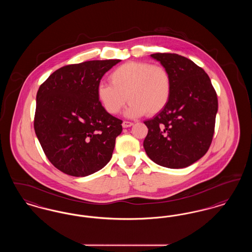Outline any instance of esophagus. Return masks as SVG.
<instances>
[{
	"mask_svg": "<svg viewBox=\"0 0 252 252\" xmlns=\"http://www.w3.org/2000/svg\"><path fill=\"white\" fill-rule=\"evenodd\" d=\"M134 124L132 123V122H129V121H124L123 122V127H129V126H132Z\"/></svg>",
	"mask_w": 252,
	"mask_h": 252,
	"instance_id": "34e87169",
	"label": "esophagus"
}]
</instances>
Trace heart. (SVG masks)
Masks as SVG:
<instances>
[{
  "instance_id": "obj_1",
  "label": "heart",
  "mask_w": 252,
  "mask_h": 252,
  "mask_svg": "<svg viewBox=\"0 0 252 252\" xmlns=\"http://www.w3.org/2000/svg\"><path fill=\"white\" fill-rule=\"evenodd\" d=\"M108 79L110 84L98 85L97 97L112 115L118 114L128 99V116H152L166 107L171 96V75L161 65L128 61L110 72Z\"/></svg>"
}]
</instances>
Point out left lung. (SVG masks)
I'll list each match as a JSON object with an SVG mask.
<instances>
[{
	"label": "left lung",
	"instance_id": "obj_1",
	"mask_svg": "<svg viewBox=\"0 0 252 252\" xmlns=\"http://www.w3.org/2000/svg\"><path fill=\"white\" fill-rule=\"evenodd\" d=\"M151 57L167 70L172 92L166 107L144 122L147 156L164 167L185 168L207 153L212 144L218 100L209 75L192 60L170 53Z\"/></svg>",
	"mask_w": 252,
	"mask_h": 252
}]
</instances>
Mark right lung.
Here are the masks:
<instances>
[{"label": "right lung", "mask_w": 252, "mask_h": 252, "mask_svg": "<svg viewBox=\"0 0 252 252\" xmlns=\"http://www.w3.org/2000/svg\"><path fill=\"white\" fill-rule=\"evenodd\" d=\"M120 61L91 60L63 66L37 91L36 137L50 162L64 174L86 177L111 158L123 121L103 108L97 87Z\"/></svg>", "instance_id": "obj_1"}]
</instances>
